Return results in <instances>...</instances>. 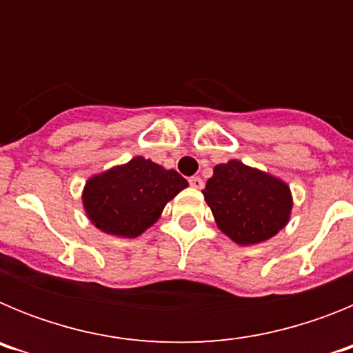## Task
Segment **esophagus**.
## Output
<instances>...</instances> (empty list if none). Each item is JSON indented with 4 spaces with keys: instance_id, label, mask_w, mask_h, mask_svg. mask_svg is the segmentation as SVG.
<instances>
[{
    "instance_id": "1",
    "label": "esophagus",
    "mask_w": 353,
    "mask_h": 353,
    "mask_svg": "<svg viewBox=\"0 0 353 353\" xmlns=\"http://www.w3.org/2000/svg\"><path fill=\"white\" fill-rule=\"evenodd\" d=\"M189 183H191V187H194V189H203V180L199 179V176H191L189 179Z\"/></svg>"
}]
</instances>
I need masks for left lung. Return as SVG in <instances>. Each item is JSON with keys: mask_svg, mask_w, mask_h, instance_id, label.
I'll use <instances>...</instances> for the list:
<instances>
[{"mask_svg": "<svg viewBox=\"0 0 353 353\" xmlns=\"http://www.w3.org/2000/svg\"><path fill=\"white\" fill-rule=\"evenodd\" d=\"M201 192L217 228L240 245L277 235L288 224L293 207L288 183L236 159L217 164Z\"/></svg>", "mask_w": 353, "mask_h": 353, "instance_id": "obj_1", "label": "left lung"}]
</instances>
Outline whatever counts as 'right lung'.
<instances>
[{
  "mask_svg": "<svg viewBox=\"0 0 353 353\" xmlns=\"http://www.w3.org/2000/svg\"><path fill=\"white\" fill-rule=\"evenodd\" d=\"M189 185L182 174L150 159H130L93 174L83 189V207L95 228L108 235L136 239L161 217L168 201Z\"/></svg>",
  "mask_w": 353,
  "mask_h": 353,
  "instance_id": "right-lung-1",
  "label": "right lung"
}]
</instances>
